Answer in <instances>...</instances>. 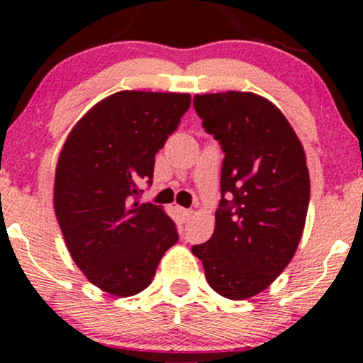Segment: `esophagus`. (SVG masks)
Wrapping results in <instances>:
<instances>
[{
  "instance_id": "esophagus-1",
  "label": "esophagus",
  "mask_w": 363,
  "mask_h": 363,
  "mask_svg": "<svg viewBox=\"0 0 363 363\" xmlns=\"http://www.w3.org/2000/svg\"><path fill=\"white\" fill-rule=\"evenodd\" d=\"M177 213H179V216H181V218H182V222H187V220L191 218V215H193V211L187 210V208L177 206Z\"/></svg>"
}]
</instances>
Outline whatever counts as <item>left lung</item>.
<instances>
[{
	"instance_id": "8db88e82",
	"label": "left lung",
	"mask_w": 363,
	"mask_h": 363,
	"mask_svg": "<svg viewBox=\"0 0 363 363\" xmlns=\"http://www.w3.org/2000/svg\"><path fill=\"white\" fill-rule=\"evenodd\" d=\"M193 104L225 153L215 232L193 254L216 294L244 301L277 280L301 242L311 196L306 152L261 95L230 90L194 95Z\"/></svg>"
}]
</instances>
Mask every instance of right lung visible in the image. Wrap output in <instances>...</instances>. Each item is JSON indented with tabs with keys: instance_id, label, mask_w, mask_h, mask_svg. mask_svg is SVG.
<instances>
[{
	"instance_id": "add662e5",
	"label": "right lung",
	"mask_w": 363,
	"mask_h": 363,
	"mask_svg": "<svg viewBox=\"0 0 363 363\" xmlns=\"http://www.w3.org/2000/svg\"><path fill=\"white\" fill-rule=\"evenodd\" d=\"M189 94L123 90L74 124L57 158L54 213L74 264L95 286L131 297L179 240L164 208L140 205L157 152L189 109Z\"/></svg>"
}]
</instances>
